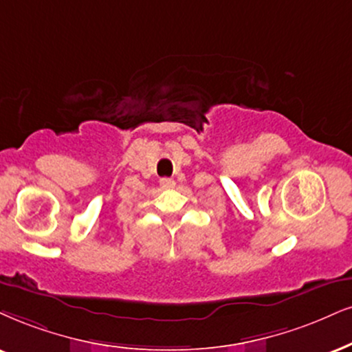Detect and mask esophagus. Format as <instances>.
<instances>
[{"mask_svg": "<svg viewBox=\"0 0 352 352\" xmlns=\"http://www.w3.org/2000/svg\"><path fill=\"white\" fill-rule=\"evenodd\" d=\"M160 186H162L163 189H173L176 186V183L173 179H169V177H163V179L160 181Z\"/></svg>", "mask_w": 352, "mask_h": 352, "instance_id": "34e87169", "label": "esophagus"}]
</instances>
